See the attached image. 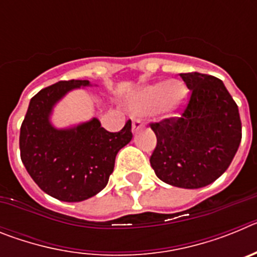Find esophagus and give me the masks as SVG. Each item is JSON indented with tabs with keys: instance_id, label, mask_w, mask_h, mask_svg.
Instances as JSON below:
<instances>
[{
	"instance_id": "34e87169",
	"label": "esophagus",
	"mask_w": 257,
	"mask_h": 257,
	"mask_svg": "<svg viewBox=\"0 0 257 257\" xmlns=\"http://www.w3.org/2000/svg\"><path fill=\"white\" fill-rule=\"evenodd\" d=\"M140 127H143V122L140 121V119H135V121L133 122V131H136L138 128H140Z\"/></svg>"
}]
</instances>
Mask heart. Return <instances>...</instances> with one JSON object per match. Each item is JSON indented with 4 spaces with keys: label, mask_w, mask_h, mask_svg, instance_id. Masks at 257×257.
<instances>
[{
    "label": "heart",
    "mask_w": 257,
    "mask_h": 257,
    "mask_svg": "<svg viewBox=\"0 0 257 257\" xmlns=\"http://www.w3.org/2000/svg\"><path fill=\"white\" fill-rule=\"evenodd\" d=\"M188 90L179 81H162L145 86L131 99V109L138 114L160 113L175 115L181 112L187 104Z\"/></svg>",
    "instance_id": "1"
}]
</instances>
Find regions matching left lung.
Masks as SVG:
<instances>
[{
	"label": "left lung",
	"instance_id": "left-lung-1",
	"mask_svg": "<svg viewBox=\"0 0 257 257\" xmlns=\"http://www.w3.org/2000/svg\"><path fill=\"white\" fill-rule=\"evenodd\" d=\"M180 76L189 97L178 115L149 123L157 136L149 161L166 184L196 189L226 171L242 139V123L221 79L198 72Z\"/></svg>",
	"mask_w": 257,
	"mask_h": 257
}]
</instances>
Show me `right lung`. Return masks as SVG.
<instances>
[{
	"label": "right lung",
	"mask_w": 257,
	"mask_h": 257,
	"mask_svg": "<svg viewBox=\"0 0 257 257\" xmlns=\"http://www.w3.org/2000/svg\"><path fill=\"white\" fill-rule=\"evenodd\" d=\"M88 85L69 79L42 88L31 99L20 127L22 162L38 187L59 201H85L103 190L118 151L133 138L131 119L118 133L106 131L96 118L69 130L50 124L54 104L72 88Z\"/></svg>",
	"instance_id": "1"
}]
</instances>
